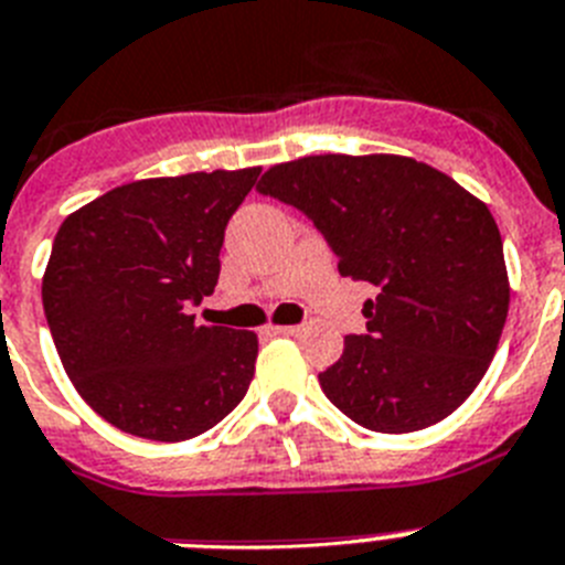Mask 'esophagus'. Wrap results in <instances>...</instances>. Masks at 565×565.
Masks as SVG:
<instances>
[{"mask_svg": "<svg viewBox=\"0 0 565 565\" xmlns=\"http://www.w3.org/2000/svg\"><path fill=\"white\" fill-rule=\"evenodd\" d=\"M273 330H275V333H278V335H298V333H301V327H298V324H284V327H273Z\"/></svg>", "mask_w": 565, "mask_h": 565, "instance_id": "1", "label": "esophagus"}]
</instances>
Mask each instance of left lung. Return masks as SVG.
<instances>
[{
  "label": "left lung",
  "instance_id": "left-lung-1",
  "mask_svg": "<svg viewBox=\"0 0 565 565\" xmlns=\"http://www.w3.org/2000/svg\"><path fill=\"white\" fill-rule=\"evenodd\" d=\"M260 194L305 212L339 273L376 287L367 333L319 373L355 425L411 434L454 414L480 385L509 316L502 238L482 201L399 154H312L273 166Z\"/></svg>",
  "mask_w": 565,
  "mask_h": 565
}]
</instances>
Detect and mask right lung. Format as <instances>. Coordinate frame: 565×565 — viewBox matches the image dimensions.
<instances>
[{
	"mask_svg": "<svg viewBox=\"0 0 565 565\" xmlns=\"http://www.w3.org/2000/svg\"><path fill=\"white\" fill-rule=\"evenodd\" d=\"M260 169L135 180L68 215L42 307L77 393L114 428L180 443L235 411L258 335L198 324L221 246Z\"/></svg>",
	"mask_w": 565,
	"mask_h": 565,
	"instance_id": "1",
	"label": "right lung"
}]
</instances>
